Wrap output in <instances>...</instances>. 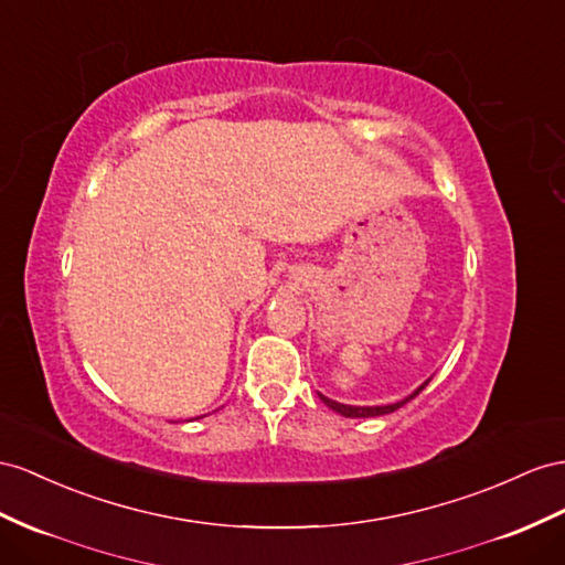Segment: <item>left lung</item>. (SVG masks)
Segmentation results:
<instances>
[{"mask_svg":"<svg viewBox=\"0 0 565 565\" xmlns=\"http://www.w3.org/2000/svg\"><path fill=\"white\" fill-rule=\"evenodd\" d=\"M429 380H431V377H429ZM429 380H427L425 384L417 386L411 396H406V398H403V401H396V403H388V406H345V403L331 401V398H327L324 394H317V396H320V401L324 403V406H329L331 411L339 413V415H343V417H377V415H388V413L398 411L401 406H406L408 401H413L417 394L423 392V388L429 384Z\"/></svg>","mask_w":565,"mask_h":565,"instance_id":"obj_1","label":"left lung"}]
</instances>
